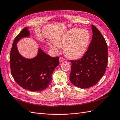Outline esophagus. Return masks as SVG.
<instances>
[{"instance_id":"obj_1","label":"esophagus","mask_w":120,"mask_h":120,"mask_svg":"<svg viewBox=\"0 0 120 120\" xmlns=\"http://www.w3.org/2000/svg\"><path fill=\"white\" fill-rule=\"evenodd\" d=\"M64 58H63V57H60V63L63 62V61H64Z\"/></svg>"}]
</instances>
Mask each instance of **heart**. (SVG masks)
<instances>
[{"label": "heart", "mask_w": 120, "mask_h": 120, "mask_svg": "<svg viewBox=\"0 0 120 120\" xmlns=\"http://www.w3.org/2000/svg\"><path fill=\"white\" fill-rule=\"evenodd\" d=\"M90 34L86 29L74 28L60 36L56 41V45H50L52 49L57 51L59 47H64L66 56L72 59H78L85 54L89 45Z\"/></svg>", "instance_id": "obj_1"}]
</instances>
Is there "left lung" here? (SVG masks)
I'll use <instances>...</instances> for the list:
<instances>
[{
	"mask_svg": "<svg viewBox=\"0 0 120 120\" xmlns=\"http://www.w3.org/2000/svg\"><path fill=\"white\" fill-rule=\"evenodd\" d=\"M92 41L83 56L71 63L70 80L75 86L86 89L95 86L104 75L108 64V47L100 31L92 25Z\"/></svg>",
	"mask_w": 120,
	"mask_h": 120,
	"instance_id": "1",
	"label": "left lung"
}]
</instances>
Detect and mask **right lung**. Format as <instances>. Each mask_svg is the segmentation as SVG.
<instances>
[{
	"mask_svg": "<svg viewBox=\"0 0 120 120\" xmlns=\"http://www.w3.org/2000/svg\"><path fill=\"white\" fill-rule=\"evenodd\" d=\"M30 36L28 27H25L14 39L10 55L11 72L14 80L23 89L31 92L41 91L51 83L52 74L59 65V57L49 56L40 48L34 58L27 59L21 56L17 43Z\"/></svg>",
	"mask_w": 120,
	"mask_h": 120,
	"instance_id": "right-lung-1",
	"label": "right lung"
}]
</instances>
